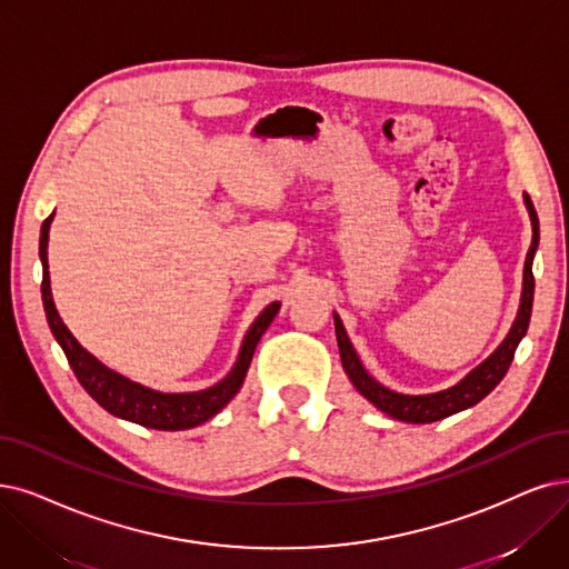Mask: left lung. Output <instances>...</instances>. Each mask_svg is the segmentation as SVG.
Returning <instances> with one entry per match:
<instances>
[{"instance_id":"left-lung-1","label":"left lung","mask_w":569,"mask_h":569,"mask_svg":"<svg viewBox=\"0 0 569 569\" xmlns=\"http://www.w3.org/2000/svg\"><path fill=\"white\" fill-rule=\"evenodd\" d=\"M522 202H526L530 221H532V244L528 249L526 257V268H522V291H520V306L516 312V320L507 333V338L495 348V352L490 357H486L479 367L471 369L460 382L452 385L448 390L441 392H431V395H403V392H395L390 388H385L382 382H378L359 359V355L355 352L348 331L340 322L338 312H333V325H336V340H338V352H340V361H343V369L350 378V382L357 388V392L369 399L378 411L388 413L395 420L401 422H416V425H425V422H437L443 420L448 416H456L465 408H471L479 403L481 399H486L502 378L507 376L516 348L522 340V336L528 333L530 327V315H532V299H535V278H532V261H535V252L539 247V219L535 212V206L528 193H522Z\"/></svg>"}]
</instances>
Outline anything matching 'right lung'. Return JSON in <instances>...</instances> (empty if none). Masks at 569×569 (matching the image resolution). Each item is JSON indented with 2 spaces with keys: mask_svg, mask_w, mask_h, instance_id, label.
I'll use <instances>...</instances> for the list:
<instances>
[{
  "mask_svg": "<svg viewBox=\"0 0 569 569\" xmlns=\"http://www.w3.org/2000/svg\"><path fill=\"white\" fill-rule=\"evenodd\" d=\"M56 214H51L47 221L41 223V238H39V257H41V268H43V280H41V299H43V310H47V320L49 327L60 343L67 361L83 385V390L93 397L104 411L111 416L138 422L142 427L151 429H163V431H177V429H191L202 422H208L214 418L221 408L229 403L242 388L244 376L249 363H252L254 350L259 346V340L263 331L270 327L272 317L280 310V301H272L261 310V315L249 327L244 333V340L240 346L238 359L233 363V369L226 373L217 385L208 390H198V392H158L147 388V385L134 382L117 371H111L109 367L90 355L79 340L72 336V331L64 327L60 320V315L53 303V293H51V276H49V231H51V221Z\"/></svg>",
  "mask_w": 569,
  "mask_h": 569,
  "instance_id": "right-lung-1",
  "label": "right lung"
}]
</instances>
